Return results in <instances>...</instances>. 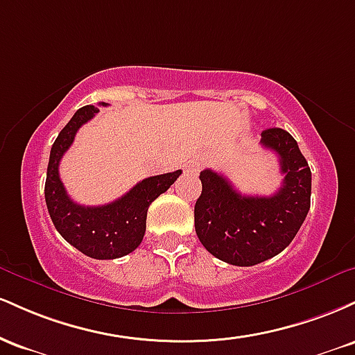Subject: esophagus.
<instances>
[{"label": "esophagus", "mask_w": 355, "mask_h": 355, "mask_svg": "<svg viewBox=\"0 0 355 355\" xmlns=\"http://www.w3.org/2000/svg\"><path fill=\"white\" fill-rule=\"evenodd\" d=\"M183 170H185V173H189V175H197L198 170H200V164L195 160H190V162H187L185 168Z\"/></svg>", "instance_id": "esophagus-1"}]
</instances>
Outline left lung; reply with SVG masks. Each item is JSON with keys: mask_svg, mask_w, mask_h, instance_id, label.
<instances>
[{"mask_svg": "<svg viewBox=\"0 0 355 355\" xmlns=\"http://www.w3.org/2000/svg\"><path fill=\"white\" fill-rule=\"evenodd\" d=\"M260 145L279 157L284 175L282 187L270 197L242 195L223 175L200 172L195 232L211 255L232 266H257L280 254L311 209L312 173L295 138L282 128H268Z\"/></svg>", "mask_w": 355, "mask_h": 355, "instance_id": "left-lung-1", "label": "left lung"}]
</instances>
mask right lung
I'll use <instances>...</instances> for the list:
<instances>
[{
	"instance_id": "right-lung-1",
	"label": "right lung",
	"mask_w": 355,
	"mask_h": 355,
	"mask_svg": "<svg viewBox=\"0 0 355 355\" xmlns=\"http://www.w3.org/2000/svg\"><path fill=\"white\" fill-rule=\"evenodd\" d=\"M107 105V103H100ZM98 107L80 108L56 137L51 146L44 183V200L60 235L81 254L98 260H110L133 252L144 240L146 211L158 195L170 189L182 170L155 175L138 182L121 198L100 207H85L68 197L60 180V160L70 148L81 125L98 113Z\"/></svg>"
}]
</instances>
